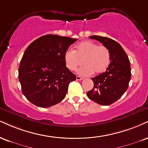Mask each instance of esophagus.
<instances>
[{
  "instance_id": "obj_1",
  "label": "esophagus",
  "mask_w": 148,
  "mask_h": 148,
  "mask_svg": "<svg viewBox=\"0 0 148 148\" xmlns=\"http://www.w3.org/2000/svg\"><path fill=\"white\" fill-rule=\"evenodd\" d=\"M83 79V77H81V76H76V80H77V81H81V80Z\"/></svg>"
}]
</instances>
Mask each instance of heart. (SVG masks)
<instances>
[{
  "mask_svg": "<svg viewBox=\"0 0 148 148\" xmlns=\"http://www.w3.org/2000/svg\"><path fill=\"white\" fill-rule=\"evenodd\" d=\"M64 60L71 71L75 70L83 60L85 65L78 69L77 73L81 76H90L94 72L101 74L106 70L111 61V54L106 46L85 40L79 42L74 51L67 49L64 55Z\"/></svg>",
  "mask_w": 148,
  "mask_h": 148,
  "instance_id": "heart-1",
  "label": "heart"
}]
</instances>
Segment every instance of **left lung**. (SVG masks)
Instances as JSON below:
<instances>
[{"label":"left lung","mask_w":148,"mask_h":148,"mask_svg":"<svg viewBox=\"0 0 148 148\" xmlns=\"http://www.w3.org/2000/svg\"><path fill=\"white\" fill-rule=\"evenodd\" d=\"M108 48L111 62L105 72L92 78L94 88L87 96L98 104L109 106L119 100L125 93L131 79V68L125 51L116 41L107 37L92 36Z\"/></svg>","instance_id":"obj_1"}]
</instances>
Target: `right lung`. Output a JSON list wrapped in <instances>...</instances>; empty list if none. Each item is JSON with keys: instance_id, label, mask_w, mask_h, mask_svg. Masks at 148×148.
<instances>
[{"instance_id": "add662e5", "label": "right lung", "mask_w": 148, "mask_h": 148, "mask_svg": "<svg viewBox=\"0 0 148 148\" xmlns=\"http://www.w3.org/2000/svg\"><path fill=\"white\" fill-rule=\"evenodd\" d=\"M77 40L58 35L39 37L25 51L18 68V79L24 96L40 108L57 104L66 96L76 76L65 65L64 55Z\"/></svg>"}]
</instances>
